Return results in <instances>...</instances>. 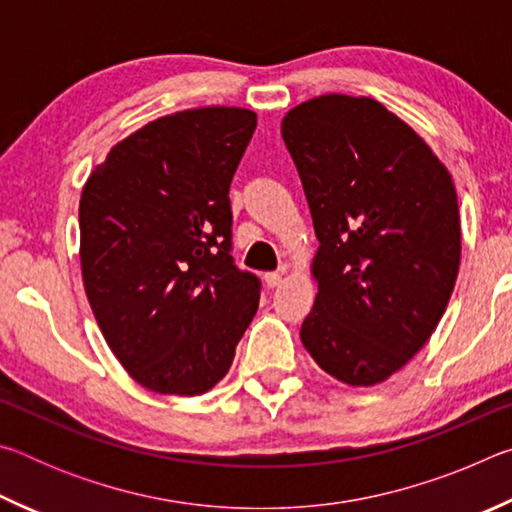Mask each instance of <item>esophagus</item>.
I'll use <instances>...</instances> for the list:
<instances>
[{
    "label": "esophagus",
    "instance_id": "obj_1",
    "mask_svg": "<svg viewBox=\"0 0 512 512\" xmlns=\"http://www.w3.org/2000/svg\"><path fill=\"white\" fill-rule=\"evenodd\" d=\"M264 282H266V287L268 289H275V287H280V284H282V273H266L264 275Z\"/></svg>",
    "mask_w": 512,
    "mask_h": 512
}]
</instances>
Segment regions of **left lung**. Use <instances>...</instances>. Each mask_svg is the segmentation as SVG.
Here are the masks:
<instances>
[{"label": "left lung", "mask_w": 512, "mask_h": 512, "mask_svg": "<svg viewBox=\"0 0 512 512\" xmlns=\"http://www.w3.org/2000/svg\"><path fill=\"white\" fill-rule=\"evenodd\" d=\"M318 237L300 339L327 375L375 386L429 341L461 266L452 176L379 101L323 94L282 119Z\"/></svg>", "instance_id": "obj_1"}]
</instances>
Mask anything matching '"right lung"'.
I'll return each instance as SVG.
<instances>
[{
	"label": "right lung",
	"mask_w": 512,
	"mask_h": 512,
	"mask_svg": "<svg viewBox=\"0 0 512 512\" xmlns=\"http://www.w3.org/2000/svg\"><path fill=\"white\" fill-rule=\"evenodd\" d=\"M257 115L173 112L112 146L79 205L81 273L110 350L137 384L194 397L230 370L259 307L232 262L230 183Z\"/></svg>",
	"instance_id": "add662e5"
}]
</instances>
